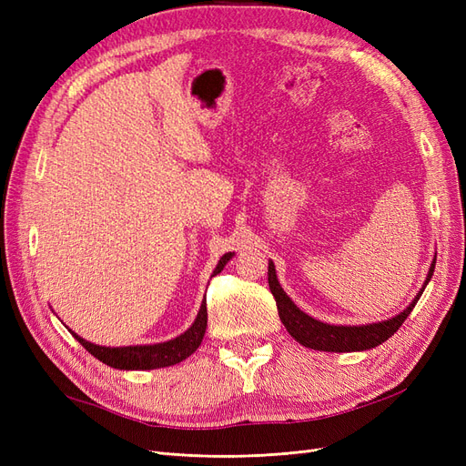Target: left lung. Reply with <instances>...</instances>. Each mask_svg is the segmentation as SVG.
Segmentation results:
<instances>
[{
  "label": "left lung",
  "instance_id": "1",
  "mask_svg": "<svg viewBox=\"0 0 466 466\" xmlns=\"http://www.w3.org/2000/svg\"><path fill=\"white\" fill-rule=\"evenodd\" d=\"M433 268H435V260H431L424 286L420 288L412 303L408 305L402 313L394 315L387 320L368 322V324H329L319 319H313L311 315H307L289 299V295L284 291V288L279 286L278 276H276V266L272 260L268 262V286H270V291L276 299L279 320L284 322L286 330L295 338V340L311 350L344 354V351H365L387 342L389 338L402 327L406 317L412 313L420 295L424 293L428 281L433 276Z\"/></svg>",
  "mask_w": 466,
  "mask_h": 466
}]
</instances>
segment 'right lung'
I'll use <instances>...</instances> for the list:
<instances>
[{
	"mask_svg": "<svg viewBox=\"0 0 466 466\" xmlns=\"http://www.w3.org/2000/svg\"><path fill=\"white\" fill-rule=\"evenodd\" d=\"M233 257L235 252H225L211 276H218L225 268V264H228ZM206 327H208V309H206V298H204L200 311L196 315L192 327L182 332L180 336L173 338V340H167V342L110 348V346H98V344L87 342L86 338H81L74 330L69 332L76 336V340H79V344L86 348L91 356H95L98 361L110 365V368L124 370V371H144V370L168 368V365H177L182 360L192 356L204 340Z\"/></svg>",
	"mask_w": 466,
	"mask_h": 466,
	"instance_id": "obj_1",
	"label": "right lung"
}]
</instances>
